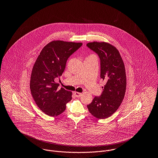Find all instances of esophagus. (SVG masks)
Listing matches in <instances>:
<instances>
[{"label": "esophagus", "instance_id": "obj_1", "mask_svg": "<svg viewBox=\"0 0 158 158\" xmlns=\"http://www.w3.org/2000/svg\"><path fill=\"white\" fill-rule=\"evenodd\" d=\"M74 94H75L76 97H77V98H79V97H81V95H82V93L77 92H74Z\"/></svg>", "mask_w": 158, "mask_h": 158}]
</instances>
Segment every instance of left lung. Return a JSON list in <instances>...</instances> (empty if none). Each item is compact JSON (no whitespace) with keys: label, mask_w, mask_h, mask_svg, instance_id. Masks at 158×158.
I'll return each instance as SVG.
<instances>
[{"label":"left lung","mask_w":158,"mask_h":158,"mask_svg":"<svg viewBox=\"0 0 158 158\" xmlns=\"http://www.w3.org/2000/svg\"><path fill=\"white\" fill-rule=\"evenodd\" d=\"M86 45L98 54L101 60V78L106 82L100 97H95L87 105L89 113L98 119H105L121 105L126 89L124 62L118 50L110 43L94 41Z\"/></svg>","instance_id":"8db88e82"}]
</instances>
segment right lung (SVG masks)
I'll use <instances>...</instances> for the list:
<instances>
[{
    "label": "right lung",
    "instance_id": "add662e5",
    "mask_svg": "<svg viewBox=\"0 0 158 158\" xmlns=\"http://www.w3.org/2000/svg\"><path fill=\"white\" fill-rule=\"evenodd\" d=\"M82 45V43L54 40L45 45L32 68L30 89L38 108L50 117L60 115L72 99V92L54 81L64 72L68 58Z\"/></svg>",
    "mask_w": 158,
    "mask_h": 158
}]
</instances>
